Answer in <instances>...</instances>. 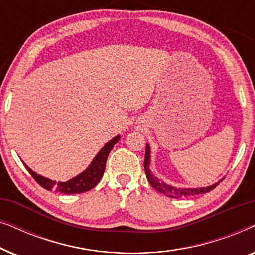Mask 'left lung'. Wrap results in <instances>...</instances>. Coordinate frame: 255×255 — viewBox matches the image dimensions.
<instances>
[{
  "label": "left lung",
  "mask_w": 255,
  "mask_h": 255,
  "mask_svg": "<svg viewBox=\"0 0 255 255\" xmlns=\"http://www.w3.org/2000/svg\"><path fill=\"white\" fill-rule=\"evenodd\" d=\"M149 163H151V147L148 144H146V152H145V173L146 177H147L148 182L151 183V186L154 188L155 190H158L159 193H161L166 196L172 197V198H181V197H188V196H194V195H200L205 194L216 188V186L223 180H219L218 182H216L211 186L208 187H200V188H181V187H174L172 184H168L163 182L162 180H160L159 177L153 175L151 169H149Z\"/></svg>",
  "instance_id": "8db88e82"
}]
</instances>
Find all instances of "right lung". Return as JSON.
Wrapping results in <instances>:
<instances>
[{
    "label": "right lung",
    "mask_w": 255,
    "mask_h": 255,
    "mask_svg": "<svg viewBox=\"0 0 255 255\" xmlns=\"http://www.w3.org/2000/svg\"><path fill=\"white\" fill-rule=\"evenodd\" d=\"M121 139V135H116L111 139L110 141H108L102 148L100 149V152L95 155V158L93 159V161L87 168L83 170L82 173H80L79 175L73 177V179L66 181V182H57L47 177L41 176L36 172H33L26 163H24L27 172L31 174V176L40 184L41 187L45 188L46 190H54L57 193L71 195V194H81L86 193L90 189H93L97 183L100 182L102 179L104 169H106V163L108 155L111 149L114 148L115 144H117L118 140Z\"/></svg>",
    "instance_id": "1"
}]
</instances>
